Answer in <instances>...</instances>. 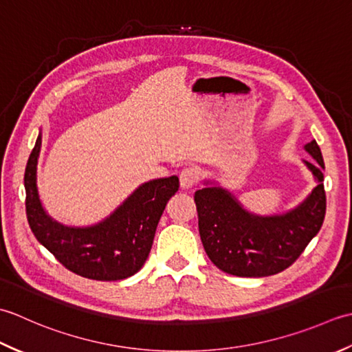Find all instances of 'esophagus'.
Returning <instances> with one entry per match:
<instances>
[{"label": "esophagus", "mask_w": 352, "mask_h": 352, "mask_svg": "<svg viewBox=\"0 0 352 352\" xmlns=\"http://www.w3.org/2000/svg\"><path fill=\"white\" fill-rule=\"evenodd\" d=\"M200 173L196 167H185L181 175H179V181H181L182 188H192L199 182Z\"/></svg>", "instance_id": "esophagus-1"}]
</instances>
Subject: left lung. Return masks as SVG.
<instances>
[{
    "label": "left lung",
    "mask_w": 352,
    "mask_h": 352,
    "mask_svg": "<svg viewBox=\"0 0 352 352\" xmlns=\"http://www.w3.org/2000/svg\"><path fill=\"white\" fill-rule=\"evenodd\" d=\"M305 150L314 161L307 162L318 181L302 204L290 212L258 217L243 210L234 196L219 186L195 192L199 234L205 252L229 275L261 278L279 274L295 263L324 223L327 196L325 164L316 141Z\"/></svg>",
    "instance_id": "obj_1"
}]
</instances>
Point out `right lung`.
<instances>
[{
  "label": "right lung",
  "mask_w": 352,
  "mask_h": 352,
  "mask_svg": "<svg viewBox=\"0 0 352 352\" xmlns=\"http://www.w3.org/2000/svg\"><path fill=\"white\" fill-rule=\"evenodd\" d=\"M41 142L39 135L24 175L27 220L36 239L76 275L96 281H118L135 275L147 260L168 199L179 188L177 176L142 184L102 223L68 228L48 217L41 205L36 186Z\"/></svg>",
  "instance_id": "obj_1"
}]
</instances>
